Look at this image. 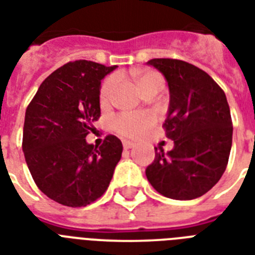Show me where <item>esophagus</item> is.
<instances>
[{
	"mask_svg": "<svg viewBox=\"0 0 255 255\" xmlns=\"http://www.w3.org/2000/svg\"><path fill=\"white\" fill-rule=\"evenodd\" d=\"M133 145H135V143H132L129 140H123V147L126 148V149H129V148H132Z\"/></svg>",
	"mask_w": 255,
	"mask_h": 255,
	"instance_id": "esophagus-1",
	"label": "esophagus"
}]
</instances>
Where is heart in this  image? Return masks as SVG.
Wrapping results in <instances>:
<instances>
[{"label": "heart", "instance_id": "b5f03b06", "mask_svg": "<svg viewBox=\"0 0 255 255\" xmlns=\"http://www.w3.org/2000/svg\"><path fill=\"white\" fill-rule=\"evenodd\" d=\"M136 85L141 91V94L152 88H161L163 86V78L160 77V74L155 71H137L133 73ZM116 85V78L110 77L107 78L100 88V102L106 103L111 95L112 90ZM155 123V118L149 114H120L114 119L112 126L118 133L128 137H137L143 135L148 128L152 127V124Z\"/></svg>", "mask_w": 255, "mask_h": 255}]
</instances>
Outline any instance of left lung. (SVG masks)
Here are the masks:
<instances>
[{"mask_svg":"<svg viewBox=\"0 0 255 255\" xmlns=\"http://www.w3.org/2000/svg\"><path fill=\"white\" fill-rule=\"evenodd\" d=\"M163 74L169 88L164 128L173 148H155L145 169L148 181L172 200H193L209 192L228 165L233 124L225 92L188 62L156 58L147 62Z\"/></svg>","mask_w":255,"mask_h":255,"instance_id":"left-lung-1","label":"left lung"}]
</instances>
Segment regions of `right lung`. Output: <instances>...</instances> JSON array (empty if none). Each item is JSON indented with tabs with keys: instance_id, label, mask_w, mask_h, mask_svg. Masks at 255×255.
Listing matches in <instances>:
<instances>
[{
	"instance_id": "obj_1",
	"label": "right lung",
	"mask_w": 255,
	"mask_h": 255,
	"mask_svg": "<svg viewBox=\"0 0 255 255\" xmlns=\"http://www.w3.org/2000/svg\"><path fill=\"white\" fill-rule=\"evenodd\" d=\"M118 66L69 62L42 82L27 106L22 151L41 192L62 205L86 206L107 190L123 145L108 135L86 141L100 116V82Z\"/></svg>"
}]
</instances>
